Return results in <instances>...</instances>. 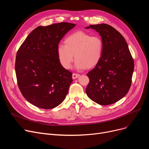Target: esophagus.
<instances>
[{
    "label": "esophagus",
    "mask_w": 149,
    "mask_h": 149,
    "mask_svg": "<svg viewBox=\"0 0 149 149\" xmlns=\"http://www.w3.org/2000/svg\"><path fill=\"white\" fill-rule=\"evenodd\" d=\"M80 76L79 74H75V73H73L72 74V79H76L77 78H79Z\"/></svg>",
    "instance_id": "34e87169"
}]
</instances>
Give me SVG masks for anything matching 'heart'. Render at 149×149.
Instances as JSON below:
<instances>
[{
  "label": "heart",
  "instance_id": "heart-1",
  "mask_svg": "<svg viewBox=\"0 0 149 149\" xmlns=\"http://www.w3.org/2000/svg\"><path fill=\"white\" fill-rule=\"evenodd\" d=\"M103 49V41L100 36L79 31L66 37L64 45L57 46L56 52L60 65L66 69L71 66L74 57L77 69H92L101 61Z\"/></svg>",
  "mask_w": 149,
  "mask_h": 149
}]
</instances>
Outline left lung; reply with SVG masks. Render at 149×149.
Masks as SVG:
<instances>
[{
  "instance_id": "left-lung-1",
  "label": "left lung",
  "mask_w": 149,
  "mask_h": 149,
  "mask_svg": "<svg viewBox=\"0 0 149 149\" xmlns=\"http://www.w3.org/2000/svg\"><path fill=\"white\" fill-rule=\"evenodd\" d=\"M103 41V57L87 75L89 83L86 89L88 97L100 105L115 103L129 91L134 69V62L123 36L105 23L89 25Z\"/></svg>"
}]
</instances>
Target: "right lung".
Wrapping results in <instances>:
<instances>
[{
  "label": "right lung",
  "mask_w": 149,
  "mask_h": 149,
  "mask_svg": "<svg viewBox=\"0 0 149 149\" xmlns=\"http://www.w3.org/2000/svg\"><path fill=\"white\" fill-rule=\"evenodd\" d=\"M75 24L68 22L38 26L20 46L15 70L19 88L28 102L44 109L66 98L72 73L63 67L56 52L62 38Z\"/></svg>",
  "instance_id": "1"
}]
</instances>
